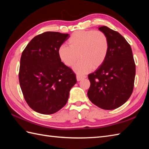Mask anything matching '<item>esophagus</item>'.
<instances>
[{
  "instance_id": "obj_1",
  "label": "esophagus",
  "mask_w": 149,
  "mask_h": 149,
  "mask_svg": "<svg viewBox=\"0 0 149 149\" xmlns=\"http://www.w3.org/2000/svg\"><path fill=\"white\" fill-rule=\"evenodd\" d=\"M76 78H77V81H80L81 80L84 79L86 78V76L85 75H77L76 76Z\"/></svg>"
}]
</instances>
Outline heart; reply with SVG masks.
<instances>
[{"mask_svg":"<svg viewBox=\"0 0 149 149\" xmlns=\"http://www.w3.org/2000/svg\"><path fill=\"white\" fill-rule=\"evenodd\" d=\"M68 43L69 46L63 45L59 48V57L68 66H72L81 58L74 66L75 72L79 74H86L91 68L99 67L108 52V40L100 31H76L69 38Z\"/></svg>","mask_w":149,"mask_h":149,"instance_id":"b5f03b06","label":"heart"}]
</instances>
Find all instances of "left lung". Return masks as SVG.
<instances>
[{
  "mask_svg": "<svg viewBox=\"0 0 149 149\" xmlns=\"http://www.w3.org/2000/svg\"><path fill=\"white\" fill-rule=\"evenodd\" d=\"M109 42L105 61L88 75V97L101 109L112 110L123 105L134 88L136 66L130 45L121 34L106 26L99 27Z\"/></svg>",
  "mask_w": 149,
  "mask_h": 149,
  "instance_id": "8db88e82",
  "label": "left lung"
}]
</instances>
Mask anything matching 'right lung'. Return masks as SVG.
<instances>
[{"mask_svg":"<svg viewBox=\"0 0 149 149\" xmlns=\"http://www.w3.org/2000/svg\"><path fill=\"white\" fill-rule=\"evenodd\" d=\"M68 34L45 32L31 40L22 54L19 82L24 99L31 109L44 115L64 107L75 74L61 62L58 49Z\"/></svg>","mask_w":149,"mask_h":149,"instance_id":"1","label":"right lung"}]
</instances>
